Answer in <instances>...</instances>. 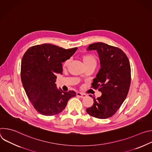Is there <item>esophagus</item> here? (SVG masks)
I'll use <instances>...</instances> for the list:
<instances>
[{"instance_id": "obj_1", "label": "esophagus", "mask_w": 152, "mask_h": 152, "mask_svg": "<svg viewBox=\"0 0 152 152\" xmlns=\"http://www.w3.org/2000/svg\"><path fill=\"white\" fill-rule=\"evenodd\" d=\"M76 95H77V97H80V98H85V97H86V95L85 94H83V93H79V92H77V93H76Z\"/></svg>"}]
</instances>
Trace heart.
<instances>
[{
    "mask_svg": "<svg viewBox=\"0 0 152 152\" xmlns=\"http://www.w3.org/2000/svg\"><path fill=\"white\" fill-rule=\"evenodd\" d=\"M82 60H83V62L85 66H88V65H89V64H93V63L96 64V58L94 57V56H93L92 55H90V54L84 55L82 57ZM70 62V59H68L66 61H65L63 63V65H62L63 69H66L68 67Z\"/></svg>",
    "mask_w": 152,
    "mask_h": 152,
    "instance_id": "obj_1",
    "label": "heart"
}]
</instances>
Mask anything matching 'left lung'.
<instances>
[{"instance_id":"obj_1","label":"left lung","mask_w":152,"mask_h":152,"mask_svg":"<svg viewBox=\"0 0 152 152\" xmlns=\"http://www.w3.org/2000/svg\"><path fill=\"white\" fill-rule=\"evenodd\" d=\"M86 50H96L98 53L100 69L92 86L98 88L102 94L98 98L93 96L94 103L86 108V113L94 117L105 119L117 112L127 97L131 84V66L120 49L104 42L91 44Z\"/></svg>"}]
</instances>
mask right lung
Masks as SVG:
<instances>
[{"label":"right lung","mask_w":152,"mask_h":152,"mask_svg":"<svg viewBox=\"0 0 152 152\" xmlns=\"http://www.w3.org/2000/svg\"><path fill=\"white\" fill-rule=\"evenodd\" d=\"M77 48L65 49L51 44L28 49L21 64V79L26 95L40 114L51 116L61 113L74 91H63L55 83L56 74H61L62 62L75 53Z\"/></svg>","instance_id":"right-lung-1"}]
</instances>
